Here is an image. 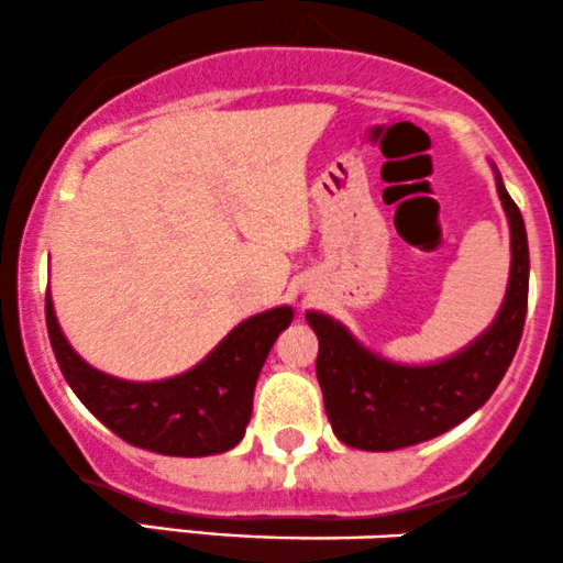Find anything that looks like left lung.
I'll list each match as a JSON object with an SVG mask.
<instances>
[{
  "mask_svg": "<svg viewBox=\"0 0 563 563\" xmlns=\"http://www.w3.org/2000/svg\"><path fill=\"white\" fill-rule=\"evenodd\" d=\"M495 170V168H493ZM495 189L511 229V271L504 306L477 340L451 358L398 363L355 340L345 323L308 310L319 336L316 376L336 440L358 451H398L419 445L468 419L485 406L517 353L530 289V247L517 202L495 170Z\"/></svg>",
  "mask_w": 563,
  "mask_h": 563,
  "instance_id": "8db88e82",
  "label": "left lung"
}]
</instances>
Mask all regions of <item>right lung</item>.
I'll use <instances>...</instances> for the list:
<instances>
[{
	"instance_id": "add662e5",
	"label": "right lung",
	"mask_w": 563,
	"mask_h": 563,
	"mask_svg": "<svg viewBox=\"0 0 563 563\" xmlns=\"http://www.w3.org/2000/svg\"><path fill=\"white\" fill-rule=\"evenodd\" d=\"M292 319L289 306L263 310L236 323L189 372L161 382H129L89 366L70 347L46 292V332L78 400L129 445L181 459L240 445L253 416L257 374Z\"/></svg>"
}]
</instances>
